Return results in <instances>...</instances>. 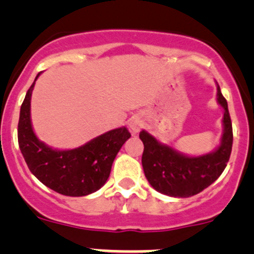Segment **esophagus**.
I'll list each match as a JSON object with an SVG mask.
<instances>
[{
	"mask_svg": "<svg viewBox=\"0 0 254 254\" xmlns=\"http://www.w3.org/2000/svg\"><path fill=\"white\" fill-rule=\"evenodd\" d=\"M129 127H130V129L132 130V131L137 132L140 129H141L142 120L140 119V118H137V117L132 118V119L130 120V123H129Z\"/></svg>",
	"mask_w": 254,
	"mask_h": 254,
	"instance_id": "34e87169",
	"label": "esophagus"
}]
</instances>
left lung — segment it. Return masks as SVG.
I'll list each match as a JSON object with an SVG mask.
<instances>
[{
  "label": "left lung",
  "instance_id": "8db88e82",
  "mask_svg": "<svg viewBox=\"0 0 254 254\" xmlns=\"http://www.w3.org/2000/svg\"><path fill=\"white\" fill-rule=\"evenodd\" d=\"M217 102L224 108L221 143L212 152L190 157L163 145L142 130V167L148 183L160 193L175 198H189L207 188L224 172L232 150V123L227 102L217 84Z\"/></svg>",
  "mask_w": 254,
  "mask_h": 254
}]
</instances>
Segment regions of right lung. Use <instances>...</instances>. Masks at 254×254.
Listing matches in <instances>:
<instances>
[{"instance_id": "1", "label": "right lung", "mask_w": 254, "mask_h": 254, "mask_svg": "<svg viewBox=\"0 0 254 254\" xmlns=\"http://www.w3.org/2000/svg\"><path fill=\"white\" fill-rule=\"evenodd\" d=\"M35 81L25 94L18 123V143L28 168L48 188L63 195L84 196L94 193L104 186L115 156L131 135L123 127L73 150L49 147L38 139L30 122V98Z\"/></svg>"}]
</instances>
